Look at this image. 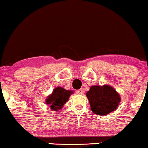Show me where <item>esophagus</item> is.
Returning <instances> with one entry per match:
<instances>
[{"label": "esophagus", "mask_w": 148, "mask_h": 148, "mask_svg": "<svg viewBox=\"0 0 148 148\" xmlns=\"http://www.w3.org/2000/svg\"><path fill=\"white\" fill-rule=\"evenodd\" d=\"M76 93L78 95H82L83 93H84V91H83L82 88H80V89H78V90H76Z\"/></svg>", "instance_id": "1"}]
</instances>
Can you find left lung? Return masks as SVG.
Returning <instances> with one entry per match:
<instances>
[{
	"label": "left lung",
	"mask_w": 148,
	"mask_h": 148,
	"mask_svg": "<svg viewBox=\"0 0 148 148\" xmlns=\"http://www.w3.org/2000/svg\"><path fill=\"white\" fill-rule=\"evenodd\" d=\"M91 111L98 115H107L115 111L121 97L113 87L108 84L94 85L86 92Z\"/></svg>",
	"instance_id": "obj_1"
}]
</instances>
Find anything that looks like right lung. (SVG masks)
Masks as SVG:
<instances>
[{
  "instance_id": "right-lung-1",
  "label": "right lung",
  "mask_w": 148,
  "mask_h": 148,
  "mask_svg": "<svg viewBox=\"0 0 148 148\" xmlns=\"http://www.w3.org/2000/svg\"><path fill=\"white\" fill-rule=\"evenodd\" d=\"M73 92L74 91L66 90L61 86L56 87L53 89L52 93L46 98L45 104L48 105L49 109L52 111H60Z\"/></svg>"
}]
</instances>
